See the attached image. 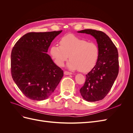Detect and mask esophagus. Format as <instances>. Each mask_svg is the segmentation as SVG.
<instances>
[{
	"label": "esophagus",
	"mask_w": 133,
	"mask_h": 133,
	"mask_svg": "<svg viewBox=\"0 0 133 133\" xmlns=\"http://www.w3.org/2000/svg\"><path fill=\"white\" fill-rule=\"evenodd\" d=\"M64 74L65 75H71L72 73H71V72H69V71H65L64 72Z\"/></svg>",
	"instance_id": "34e87169"
}]
</instances>
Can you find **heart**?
I'll list each match as a JSON object with an SVG mask.
<instances>
[{"label": "heart", "instance_id": "obj_1", "mask_svg": "<svg viewBox=\"0 0 133 133\" xmlns=\"http://www.w3.org/2000/svg\"><path fill=\"white\" fill-rule=\"evenodd\" d=\"M50 54L55 64L62 66L66 60L71 59L67 66L71 70L79 69L82 72L90 70L95 65L99 55V48L94 42L73 34H68L61 38L60 45L50 47Z\"/></svg>", "mask_w": 133, "mask_h": 133}]
</instances>
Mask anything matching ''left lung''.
<instances>
[{"instance_id": "left-lung-1", "label": "left lung", "mask_w": 133, "mask_h": 133, "mask_svg": "<svg viewBox=\"0 0 133 133\" xmlns=\"http://www.w3.org/2000/svg\"><path fill=\"white\" fill-rule=\"evenodd\" d=\"M78 32L92 35L99 48L97 62L86 75V81L80 89L83 98L87 101H99L105 97L117 78L118 51L110 38L102 31L84 29Z\"/></svg>"}]
</instances>
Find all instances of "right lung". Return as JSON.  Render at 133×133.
Returning <instances> with one entry per match:
<instances>
[{
    "mask_svg": "<svg viewBox=\"0 0 133 133\" xmlns=\"http://www.w3.org/2000/svg\"><path fill=\"white\" fill-rule=\"evenodd\" d=\"M62 30L28 33L15 43L11 53V73L24 95L33 100L48 99L63 76V71L47 54Z\"/></svg>",
    "mask_w": 133,
    "mask_h": 133,
    "instance_id": "obj_1",
    "label": "right lung"
}]
</instances>
